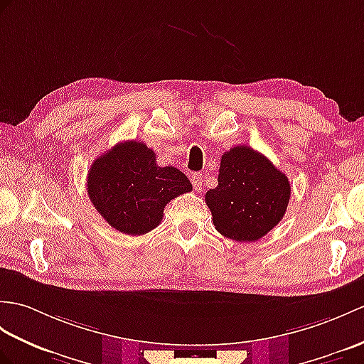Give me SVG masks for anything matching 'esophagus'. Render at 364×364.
Segmentation results:
<instances>
[{
	"label": "esophagus",
	"instance_id": "1",
	"mask_svg": "<svg viewBox=\"0 0 364 364\" xmlns=\"http://www.w3.org/2000/svg\"><path fill=\"white\" fill-rule=\"evenodd\" d=\"M191 183H192V186H193V189L200 191L201 184H203V176H201V173H192V175H191Z\"/></svg>",
	"mask_w": 364,
	"mask_h": 364
}]
</instances>
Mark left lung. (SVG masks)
<instances>
[{
    "mask_svg": "<svg viewBox=\"0 0 364 364\" xmlns=\"http://www.w3.org/2000/svg\"><path fill=\"white\" fill-rule=\"evenodd\" d=\"M218 184L206 192L215 230L237 242H255L281 222L290 200V181L248 146L225 151Z\"/></svg>",
    "mask_w": 364,
    "mask_h": 364,
    "instance_id": "8db88e82",
    "label": "left lung"
}]
</instances>
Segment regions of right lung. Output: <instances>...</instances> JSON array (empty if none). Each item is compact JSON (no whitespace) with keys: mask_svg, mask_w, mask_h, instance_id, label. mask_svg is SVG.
I'll return each mask as SVG.
<instances>
[{"mask_svg":"<svg viewBox=\"0 0 364 364\" xmlns=\"http://www.w3.org/2000/svg\"><path fill=\"white\" fill-rule=\"evenodd\" d=\"M88 197L116 231L142 235L163 220L166 205L192 191L176 167L156 164L155 151L139 141L117 142L91 164Z\"/></svg>","mask_w":364,"mask_h":364,"instance_id":"1","label":"right lung"}]
</instances>
